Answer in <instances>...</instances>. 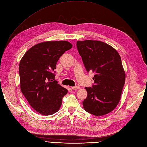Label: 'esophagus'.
Returning a JSON list of instances; mask_svg holds the SVG:
<instances>
[{"instance_id":"1","label":"esophagus","mask_w":147,"mask_h":147,"mask_svg":"<svg viewBox=\"0 0 147 147\" xmlns=\"http://www.w3.org/2000/svg\"><path fill=\"white\" fill-rule=\"evenodd\" d=\"M79 88H80V87L79 86H73V87H72L73 90H78Z\"/></svg>"}]
</instances>
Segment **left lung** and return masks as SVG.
<instances>
[{
  "instance_id": "1",
  "label": "left lung",
  "mask_w": 147,
  "mask_h": 147,
  "mask_svg": "<svg viewBox=\"0 0 147 147\" xmlns=\"http://www.w3.org/2000/svg\"><path fill=\"white\" fill-rule=\"evenodd\" d=\"M76 45L86 70L95 74L94 84L85 87L84 110L94 116L107 115L119 104L125 81L121 56L113 47L99 40L78 41Z\"/></svg>"
}]
</instances>
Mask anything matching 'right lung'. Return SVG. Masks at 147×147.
Wrapping results in <instances>:
<instances>
[{"label":"right lung","mask_w":147,"mask_h":147,"mask_svg":"<svg viewBox=\"0 0 147 147\" xmlns=\"http://www.w3.org/2000/svg\"><path fill=\"white\" fill-rule=\"evenodd\" d=\"M73 45L65 41L38 43L27 51L19 67L22 93L30 105L41 115H53L59 110L68 90L57 84L54 69L62 54Z\"/></svg>","instance_id":"right-lung-1"}]
</instances>
